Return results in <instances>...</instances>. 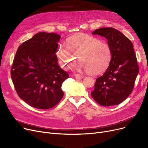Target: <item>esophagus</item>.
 <instances>
[{
	"mask_svg": "<svg viewBox=\"0 0 148 148\" xmlns=\"http://www.w3.org/2000/svg\"><path fill=\"white\" fill-rule=\"evenodd\" d=\"M75 78L76 79H78V80L81 79L82 78V76L80 74H76V75H75Z\"/></svg>",
	"mask_w": 148,
	"mask_h": 148,
	"instance_id": "1",
	"label": "esophagus"
}]
</instances>
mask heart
<instances>
[{"instance_id": "b5f03b06", "label": "heart", "mask_w": 148, "mask_h": 148, "mask_svg": "<svg viewBox=\"0 0 148 148\" xmlns=\"http://www.w3.org/2000/svg\"><path fill=\"white\" fill-rule=\"evenodd\" d=\"M66 46H60L57 52L61 65L69 69L78 56V67L91 75L103 73L109 67L112 57L110 45L87 34H79L68 38Z\"/></svg>"}]
</instances>
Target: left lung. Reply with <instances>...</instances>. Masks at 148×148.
Segmentation results:
<instances>
[{
  "mask_svg": "<svg viewBox=\"0 0 148 148\" xmlns=\"http://www.w3.org/2000/svg\"><path fill=\"white\" fill-rule=\"evenodd\" d=\"M92 34L107 39L112 57L106 71L96 79L91 97L103 107L118 105L131 93L139 72L133 44L122 32L112 27L99 28Z\"/></svg>",
  "mask_w": 148,
  "mask_h": 148,
  "instance_id": "left-lung-1",
  "label": "left lung"
}]
</instances>
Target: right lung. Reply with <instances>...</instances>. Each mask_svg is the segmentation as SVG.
<instances>
[{
	"mask_svg": "<svg viewBox=\"0 0 148 148\" xmlns=\"http://www.w3.org/2000/svg\"><path fill=\"white\" fill-rule=\"evenodd\" d=\"M61 37L39 32L21 45L16 52L11 76L18 96L30 106L46 110L62 98V82L69 75L60 67L55 53Z\"/></svg>",
	"mask_w": 148,
	"mask_h": 148,
	"instance_id": "right-lung-1",
	"label": "right lung"
}]
</instances>
